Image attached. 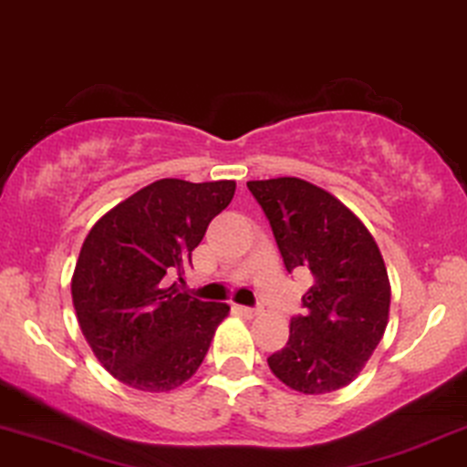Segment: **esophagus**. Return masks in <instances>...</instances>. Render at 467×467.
Here are the masks:
<instances>
[{"mask_svg":"<svg viewBox=\"0 0 467 467\" xmlns=\"http://www.w3.org/2000/svg\"><path fill=\"white\" fill-rule=\"evenodd\" d=\"M234 312L245 316V318H254L258 314L256 307H247V306H234Z\"/></svg>","mask_w":467,"mask_h":467,"instance_id":"obj_1","label":"esophagus"}]
</instances>
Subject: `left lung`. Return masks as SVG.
Instances as JSON below:
<instances>
[{
    "label": "left lung",
    "instance_id": "left-lung-1",
    "mask_svg": "<svg viewBox=\"0 0 467 467\" xmlns=\"http://www.w3.org/2000/svg\"><path fill=\"white\" fill-rule=\"evenodd\" d=\"M263 207L288 273H309L303 314L266 363L285 387L322 395L350 384L380 344L390 285L363 222L318 185L296 177L247 182Z\"/></svg>",
    "mask_w": 467,
    "mask_h": 467
}]
</instances>
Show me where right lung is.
I'll use <instances>...</instances> for the list:
<instances>
[{"instance_id": "right-lung-1", "label": "right lung", "mask_w": 467, "mask_h": 467, "mask_svg": "<svg viewBox=\"0 0 467 467\" xmlns=\"http://www.w3.org/2000/svg\"><path fill=\"white\" fill-rule=\"evenodd\" d=\"M234 182L160 179L110 209L89 230L72 277L87 344L128 387L164 393L201 368L230 307L179 290L209 222L228 207Z\"/></svg>"}]
</instances>
